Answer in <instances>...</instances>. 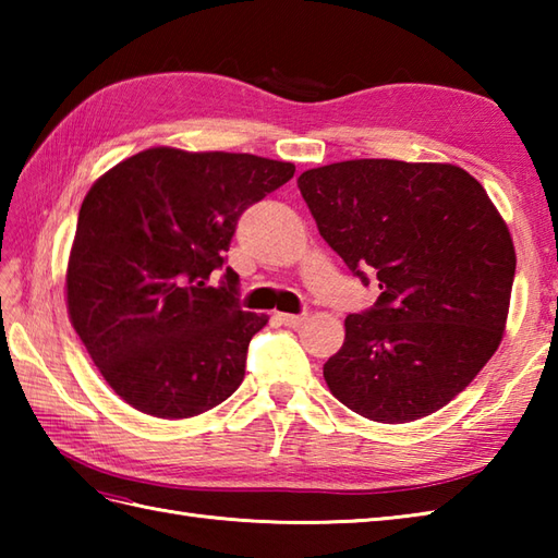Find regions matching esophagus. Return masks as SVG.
Returning <instances> with one entry per match:
<instances>
[{
	"instance_id": "1",
	"label": "esophagus",
	"mask_w": 558,
	"mask_h": 558,
	"mask_svg": "<svg viewBox=\"0 0 558 558\" xmlns=\"http://www.w3.org/2000/svg\"><path fill=\"white\" fill-rule=\"evenodd\" d=\"M278 322L288 328H300L306 322V314H276Z\"/></svg>"
}]
</instances>
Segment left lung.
<instances>
[{
  "label": "left lung",
  "instance_id": "obj_1",
  "mask_svg": "<svg viewBox=\"0 0 558 558\" xmlns=\"http://www.w3.org/2000/svg\"><path fill=\"white\" fill-rule=\"evenodd\" d=\"M298 186L328 246L381 290L345 318V342L324 364L330 393L381 424L441 410L501 345L515 276L501 213L450 162L342 160Z\"/></svg>",
  "mask_w": 558,
  "mask_h": 558
}]
</instances>
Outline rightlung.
I'll list each match as a JSON object with an SVG mask.
<instances>
[{
  "mask_svg": "<svg viewBox=\"0 0 558 558\" xmlns=\"http://www.w3.org/2000/svg\"><path fill=\"white\" fill-rule=\"evenodd\" d=\"M294 165L252 153L156 146L98 177L78 210L64 292L69 322L105 381L134 410L189 420L228 400L248 340L240 276L206 286L242 213L292 180Z\"/></svg>",
  "mask_w": 558,
  "mask_h": 558,
  "instance_id": "right-lung-1",
  "label": "right lung"
}]
</instances>
